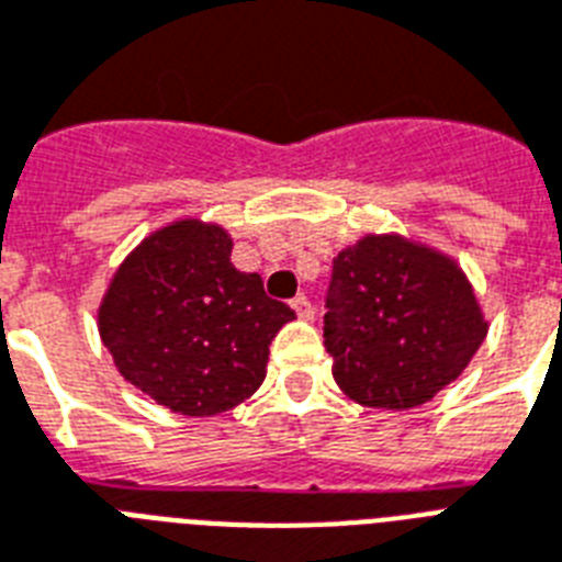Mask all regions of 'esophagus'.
<instances>
[{"label":"esophagus","instance_id":"1","mask_svg":"<svg viewBox=\"0 0 562 562\" xmlns=\"http://www.w3.org/2000/svg\"><path fill=\"white\" fill-rule=\"evenodd\" d=\"M290 304H293L295 316H299V318H313V304H310L307 295H295Z\"/></svg>","mask_w":562,"mask_h":562}]
</instances>
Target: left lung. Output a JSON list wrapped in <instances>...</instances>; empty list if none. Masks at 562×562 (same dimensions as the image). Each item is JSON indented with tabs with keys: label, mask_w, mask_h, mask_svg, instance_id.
<instances>
[{
	"label": "left lung",
	"mask_w": 562,
	"mask_h": 562,
	"mask_svg": "<svg viewBox=\"0 0 562 562\" xmlns=\"http://www.w3.org/2000/svg\"><path fill=\"white\" fill-rule=\"evenodd\" d=\"M325 310L334 380L371 408L432 401L487 334L464 272L394 235L362 237L339 252Z\"/></svg>",
	"instance_id": "left-lung-1"
}]
</instances>
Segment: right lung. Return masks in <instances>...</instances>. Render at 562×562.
Masks as SVG:
<instances>
[{"label": "right lung", "mask_w": 562, "mask_h": 562, "mask_svg": "<svg viewBox=\"0 0 562 562\" xmlns=\"http://www.w3.org/2000/svg\"><path fill=\"white\" fill-rule=\"evenodd\" d=\"M290 318L258 272L235 269L223 228L182 220L121 263L98 330L124 380L170 412L209 417L263 383L269 345Z\"/></svg>", "instance_id": "right-lung-1"}]
</instances>
